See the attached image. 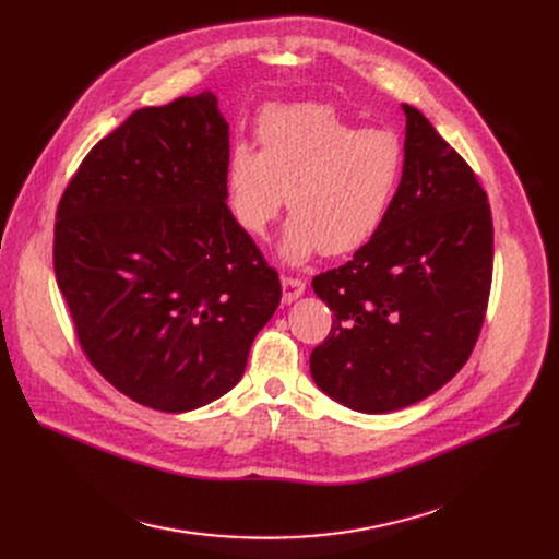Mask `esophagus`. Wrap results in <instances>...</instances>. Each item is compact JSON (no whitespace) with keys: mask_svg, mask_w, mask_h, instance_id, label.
<instances>
[{"mask_svg":"<svg viewBox=\"0 0 559 559\" xmlns=\"http://www.w3.org/2000/svg\"><path fill=\"white\" fill-rule=\"evenodd\" d=\"M281 285H283V301H285V304L297 301V299L304 295V292H306V281L295 278V276H283V278H281Z\"/></svg>","mask_w":559,"mask_h":559,"instance_id":"34e87169","label":"esophagus"}]
</instances>
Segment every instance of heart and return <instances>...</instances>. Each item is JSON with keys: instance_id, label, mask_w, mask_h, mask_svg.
<instances>
[{"instance_id": "b5f03b06", "label": "heart", "mask_w": 559, "mask_h": 559, "mask_svg": "<svg viewBox=\"0 0 559 559\" xmlns=\"http://www.w3.org/2000/svg\"><path fill=\"white\" fill-rule=\"evenodd\" d=\"M258 144L228 152L224 194L230 217L262 238L292 213L281 255L301 264L314 253L362 249L385 224L405 171V146L392 129H358L333 106H272L258 117Z\"/></svg>"}]
</instances>
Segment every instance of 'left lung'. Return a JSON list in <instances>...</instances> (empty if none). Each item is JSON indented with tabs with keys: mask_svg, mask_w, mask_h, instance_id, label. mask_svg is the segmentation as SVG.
I'll list each match as a JSON object with an SVG mask.
<instances>
[{
	"mask_svg": "<svg viewBox=\"0 0 559 559\" xmlns=\"http://www.w3.org/2000/svg\"><path fill=\"white\" fill-rule=\"evenodd\" d=\"M403 112L405 171L385 224L342 267L312 278L333 326L310 373L367 415L449 383L472 356L491 289L487 192L421 110L403 104Z\"/></svg>",
	"mask_w": 559,
	"mask_h": 559,
	"instance_id": "8db88e82",
	"label": "left lung"
}]
</instances>
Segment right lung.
<instances>
[{
    "instance_id": "right-lung-1",
    "label": "right lung",
    "mask_w": 559,
    "mask_h": 559,
    "mask_svg": "<svg viewBox=\"0 0 559 559\" xmlns=\"http://www.w3.org/2000/svg\"><path fill=\"white\" fill-rule=\"evenodd\" d=\"M213 93L140 108L99 140L56 211L53 272L85 358L140 405L188 413L245 373L281 304L226 205Z\"/></svg>"
}]
</instances>
